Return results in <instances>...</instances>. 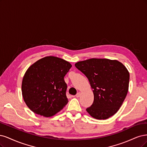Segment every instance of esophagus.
<instances>
[{"label":"esophagus","instance_id":"1","mask_svg":"<svg viewBox=\"0 0 147 147\" xmlns=\"http://www.w3.org/2000/svg\"><path fill=\"white\" fill-rule=\"evenodd\" d=\"M80 94H81V93H80V92H78L76 94V98H79L80 96Z\"/></svg>","mask_w":147,"mask_h":147}]
</instances>
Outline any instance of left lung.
Wrapping results in <instances>:
<instances>
[{
    "instance_id": "obj_1",
    "label": "left lung",
    "mask_w": 147,
    "mask_h": 147,
    "mask_svg": "<svg viewBox=\"0 0 147 147\" xmlns=\"http://www.w3.org/2000/svg\"><path fill=\"white\" fill-rule=\"evenodd\" d=\"M75 67L88 78L94 94L92 105L86 109L92 117L107 119L119 110L128 92L129 73L116 60L90 59Z\"/></svg>"
}]
</instances>
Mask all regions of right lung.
Segmentation results:
<instances>
[{"mask_svg":"<svg viewBox=\"0 0 147 147\" xmlns=\"http://www.w3.org/2000/svg\"><path fill=\"white\" fill-rule=\"evenodd\" d=\"M71 67L63 59L48 56L28 68L22 79V94L32 112L51 117L67 105V85L64 77Z\"/></svg>","mask_w":147,"mask_h":147,"instance_id":"1","label":"right lung"}]
</instances>
